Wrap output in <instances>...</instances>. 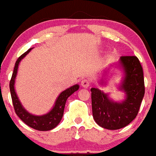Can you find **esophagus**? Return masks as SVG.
I'll list each match as a JSON object with an SVG mask.
<instances>
[{"label": "esophagus", "instance_id": "esophagus-1", "mask_svg": "<svg viewBox=\"0 0 156 156\" xmlns=\"http://www.w3.org/2000/svg\"><path fill=\"white\" fill-rule=\"evenodd\" d=\"M90 85V81L88 79H83L81 81V86L84 88H88Z\"/></svg>", "mask_w": 156, "mask_h": 156}]
</instances>
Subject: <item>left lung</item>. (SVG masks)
<instances>
[{
    "mask_svg": "<svg viewBox=\"0 0 156 156\" xmlns=\"http://www.w3.org/2000/svg\"><path fill=\"white\" fill-rule=\"evenodd\" d=\"M119 66L124 74L119 89L125 92V99L121 102L115 101L100 89H91L94 120L108 130H118L128 125L136 117L145 94L143 67L138 58L121 56Z\"/></svg>",
    "mask_w": 156,
    "mask_h": 156,
    "instance_id": "obj_1",
    "label": "left lung"
}]
</instances>
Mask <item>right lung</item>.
Segmentation results:
<instances>
[{
  "instance_id": "obj_1",
  "label": "right lung",
  "mask_w": 156,
  "mask_h": 156,
  "mask_svg": "<svg viewBox=\"0 0 156 156\" xmlns=\"http://www.w3.org/2000/svg\"><path fill=\"white\" fill-rule=\"evenodd\" d=\"M32 48H29L27 51L23 54L20 57L17 59L15 64L14 70H13V74H12L11 80L10 82V94H11L12 101H13V108L17 116L23 121L24 123L28 125L29 127L35 129V130L40 131H47L51 130L56 127L61 121L63 115H64V107H65L66 101L68 97L71 95L73 92L77 91L79 89L78 84L74 85L71 87L68 88L66 90L63 91L59 95L58 98L55 101V106L53 108L48 112L43 115H34L32 114L29 113L27 111L23 108V106L21 105L17 95H16V91H15L14 84H15V79H16V74H17L18 66H19L20 62L23 58H24L29 54V52L32 50Z\"/></svg>"
}]
</instances>
